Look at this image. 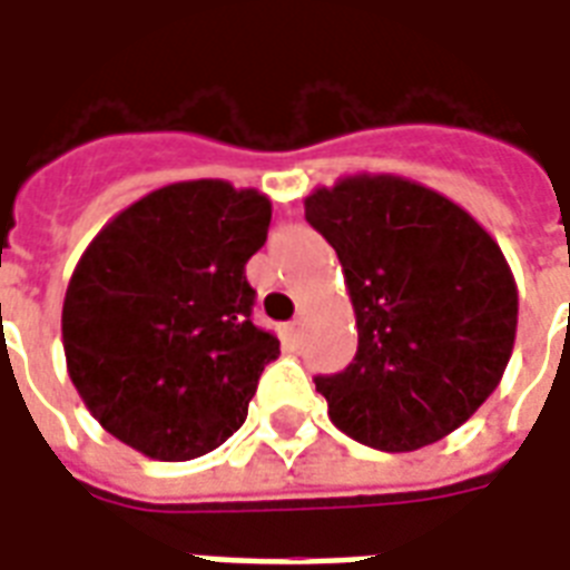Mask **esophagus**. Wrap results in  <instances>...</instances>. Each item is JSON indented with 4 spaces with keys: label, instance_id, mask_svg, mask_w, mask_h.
<instances>
[{
    "label": "esophagus",
    "instance_id": "obj_1",
    "mask_svg": "<svg viewBox=\"0 0 570 570\" xmlns=\"http://www.w3.org/2000/svg\"><path fill=\"white\" fill-rule=\"evenodd\" d=\"M286 330H289V335H293V338H298V335H302V330H305V317H302V314H296L293 321L286 323Z\"/></svg>",
    "mask_w": 570,
    "mask_h": 570
}]
</instances>
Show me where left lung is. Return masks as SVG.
<instances>
[{"mask_svg": "<svg viewBox=\"0 0 570 570\" xmlns=\"http://www.w3.org/2000/svg\"><path fill=\"white\" fill-rule=\"evenodd\" d=\"M357 317V357L314 379L330 421L382 452L449 436L501 384L519 289L498 240L454 200L394 174L342 176L305 198Z\"/></svg>", "mask_w": 570, "mask_h": 570, "instance_id": "obj_1", "label": "left lung"}]
</instances>
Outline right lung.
Returning a JSON list of instances; mask_svg holds the SVG:
<instances>
[{
    "label": "right lung",
    "mask_w": 570,
    "mask_h": 570,
    "mask_svg": "<svg viewBox=\"0 0 570 570\" xmlns=\"http://www.w3.org/2000/svg\"><path fill=\"white\" fill-rule=\"evenodd\" d=\"M272 200L225 179L142 195L81 253L63 298V354L100 428L155 461L219 449L281 342L253 326L244 265Z\"/></svg>",
    "instance_id": "obj_1"
}]
</instances>
